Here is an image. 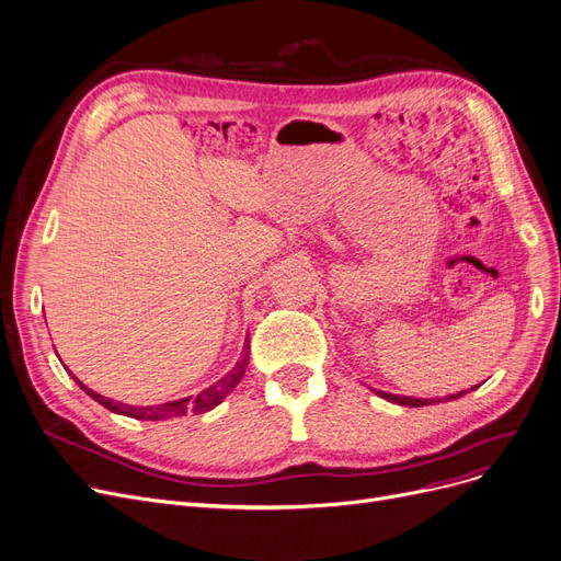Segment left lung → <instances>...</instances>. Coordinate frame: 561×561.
Here are the masks:
<instances>
[{
    "label": "left lung",
    "instance_id": "obj_1",
    "mask_svg": "<svg viewBox=\"0 0 561 561\" xmlns=\"http://www.w3.org/2000/svg\"><path fill=\"white\" fill-rule=\"evenodd\" d=\"M477 388V386H474ZM463 392L466 390H461V392H457V394H449V397H445V399H417V397H399V394H390V392H383V390H377V394L379 397H383V399H388V402H392V404H399V407H411V409H415V407H430V404H438V402H449V399H457V397H463Z\"/></svg>",
    "mask_w": 561,
    "mask_h": 561
}]
</instances>
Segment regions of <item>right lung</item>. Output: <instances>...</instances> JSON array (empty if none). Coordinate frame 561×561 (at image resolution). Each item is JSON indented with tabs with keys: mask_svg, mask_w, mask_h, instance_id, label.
Segmentation results:
<instances>
[{
	"mask_svg": "<svg viewBox=\"0 0 561 561\" xmlns=\"http://www.w3.org/2000/svg\"><path fill=\"white\" fill-rule=\"evenodd\" d=\"M249 337H247V344H244V356L242 360H239L228 375L224 379H219L215 386L205 388L201 394L196 397H182V399H175V402H167V404H154V407H129V404H123V402H114V399L110 397H102L98 392H93L91 388H87L82 381L75 379V383L82 388L89 397H93L98 404H102L104 409H110L112 413H118V415H127V417H135V420H169V417H182L186 413H205V411H211L215 407H219L224 402V397L242 381L244 371H247V365H249Z\"/></svg>",
	"mask_w": 561,
	"mask_h": 561,
	"instance_id": "1",
	"label": "right lung"
}]
</instances>
